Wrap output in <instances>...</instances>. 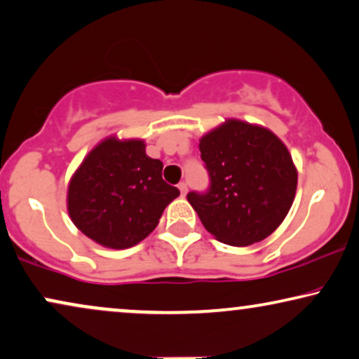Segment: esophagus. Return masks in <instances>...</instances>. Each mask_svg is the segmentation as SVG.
I'll return each instance as SVG.
<instances>
[{"instance_id":"34e87169","label":"esophagus","mask_w":359,"mask_h":359,"mask_svg":"<svg viewBox=\"0 0 359 359\" xmlns=\"http://www.w3.org/2000/svg\"><path fill=\"white\" fill-rule=\"evenodd\" d=\"M178 189H180L181 196H184V194L188 193V184H186V183H180V184H178Z\"/></svg>"}]
</instances>
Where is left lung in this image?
<instances>
[{
	"label": "left lung",
	"instance_id": "left-lung-1",
	"mask_svg": "<svg viewBox=\"0 0 359 359\" xmlns=\"http://www.w3.org/2000/svg\"><path fill=\"white\" fill-rule=\"evenodd\" d=\"M199 151L211 178L188 201L219 242L245 248L269 237L290 211L297 173L285 143L269 128L227 118L203 135Z\"/></svg>",
	"mask_w": 359,
	"mask_h": 359
}]
</instances>
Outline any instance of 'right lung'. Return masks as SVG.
<instances>
[{
	"mask_svg": "<svg viewBox=\"0 0 359 359\" xmlns=\"http://www.w3.org/2000/svg\"><path fill=\"white\" fill-rule=\"evenodd\" d=\"M140 138L111 135L88 151L67 186L76 227L107 249H128L153 232L165 208L180 196L161 178L163 163Z\"/></svg>",
	"mask_w": 359,
	"mask_h": 359,
	"instance_id": "obj_1",
	"label": "right lung"
}]
</instances>
